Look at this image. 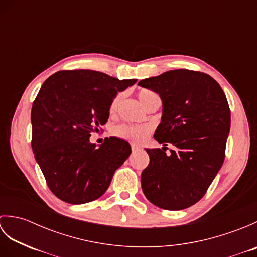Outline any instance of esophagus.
Listing matches in <instances>:
<instances>
[{
    "instance_id": "esophagus-1",
    "label": "esophagus",
    "mask_w": 257,
    "mask_h": 257,
    "mask_svg": "<svg viewBox=\"0 0 257 257\" xmlns=\"http://www.w3.org/2000/svg\"><path fill=\"white\" fill-rule=\"evenodd\" d=\"M132 150H133V152H137L140 150V147L134 145V146H132Z\"/></svg>"
}]
</instances>
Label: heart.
I'll use <instances>...</instances> for the list:
<instances>
[{
    "label": "heart",
    "mask_w": 257,
    "mask_h": 257,
    "mask_svg": "<svg viewBox=\"0 0 257 257\" xmlns=\"http://www.w3.org/2000/svg\"><path fill=\"white\" fill-rule=\"evenodd\" d=\"M158 97L157 94H155L152 90L149 89H141L138 92V98L141 102V105L146 107L148 103L154 99V98ZM122 95L119 94L113 98V100L110 103L109 107V111L114 112L117 110L118 105L121 101ZM151 132L150 125H135V124H119L113 129V133L119 138H122L129 141H134V143H141L144 141L148 135Z\"/></svg>",
    "instance_id": "obj_1"
}]
</instances>
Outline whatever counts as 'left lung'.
I'll return each mask as SVG.
<instances>
[{"label":"left lung","mask_w":257,"mask_h":257,"mask_svg":"<svg viewBox=\"0 0 257 257\" xmlns=\"http://www.w3.org/2000/svg\"><path fill=\"white\" fill-rule=\"evenodd\" d=\"M162 100L155 139L177 150L146 149L150 162L141 173L146 198L158 207L183 210L205 194L221 169L231 111L221 86L204 73L174 69L140 80Z\"/></svg>","instance_id":"1"}]
</instances>
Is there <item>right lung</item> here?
I'll list each match as a JSON object with an SVG mask.
<instances>
[{
  "label": "right lung",
  "instance_id": "1",
  "mask_svg": "<svg viewBox=\"0 0 257 257\" xmlns=\"http://www.w3.org/2000/svg\"><path fill=\"white\" fill-rule=\"evenodd\" d=\"M136 81L78 69L61 70L42 85L31 112L32 149L58 199L83 204L100 198L132 154L123 139L106 138L97 147L89 137L107 122L118 92Z\"/></svg>",
  "mask_w": 257,
  "mask_h": 257
}]
</instances>
